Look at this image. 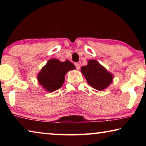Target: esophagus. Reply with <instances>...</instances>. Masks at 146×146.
Instances as JSON below:
<instances>
[{
	"instance_id": "obj_1",
	"label": "esophagus",
	"mask_w": 146,
	"mask_h": 146,
	"mask_svg": "<svg viewBox=\"0 0 146 146\" xmlns=\"http://www.w3.org/2000/svg\"><path fill=\"white\" fill-rule=\"evenodd\" d=\"M75 67L76 68V70H80V64H79L78 63H77V62L75 63Z\"/></svg>"
}]
</instances>
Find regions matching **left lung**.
Returning a JSON list of instances; mask_svg holds the SVG:
<instances>
[{
  "instance_id": "8db88e82",
  "label": "left lung",
  "mask_w": 146,
  "mask_h": 146,
  "mask_svg": "<svg viewBox=\"0 0 146 146\" xmlns=\"http://www.w3.org/2000/svg\"><path fill=\"white\" fill-rule=\"evenodd\" d=\"M81 72L87 82L95 90L102 91L112 82L113 75L95 60L88 61V64L81 68Z\"/></svg>"
}]
</instances>
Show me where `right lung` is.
Masks as SVG:
<instances>
[{"label": "right lung", "mask_w": 146, "mask_h": 146, "mask_svg": "<svg viewBox=\"0 0 146 146\" xmlns=\"http://www.w3.org/2000/svg\"><path fill=\"white\" fill-rule=\"evenodd\" d=\"M75 69L74 64L69 60L62 62L57 59L51 58L38 73V82L46 90L53 92L62 87L66 73Z\"/></svg>", "instance_id": "add662e5"}]
</instances>
